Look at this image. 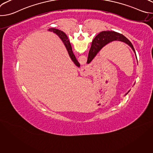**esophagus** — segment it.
<instances>
[{
  "label": "esophagus",
  "instance_id": "esophagus-1",
  "mask_svg": "<svg viewBox=\"0 0 153 153\" xmlns=\"http://www.w3.org/2000/svg\"><path fill=\"white\" fill-rule=\"evenodd\" d=\"M82 70H83V73L84 75H85V76H88L90 72V69L87 67H84Z\"/></svg>",
  "mask_w": 153,
  "mask_h": 153
}]
</instances>
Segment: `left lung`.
I'll return each mask as SVG.
<instances>
[{"label": "left lung", "instance_id": "8db88e82", "mask_svg": "<svg viewBox=\"0 0 153 153\" xmlns=\"http://www.w3.org/2000/svg\"><path fill=\"white\" fill-rule=\"evenodd\" d=\"M113 41H120L126 43V44H127L131 48V49L135 53V55L136 57V52L132 45V43H131V42L126 37H125L123 35L119 33H117L115 31H107L100 32L95 37V38L93 40L91 43V47L90 48V50L88 53V60H87L86 63L88 64L91 63V62L96 56L97 53L105 45H106L107 44H108V43H110ZM136 59H137V57H136Z\"/></svg>", "mask_w": 153, "mask_h": 153}]
</instances>
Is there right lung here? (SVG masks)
<instances>
[{"label": "right lung", "instance_id": "obj_1", "mask_svg": "<svg viewBox=\"0 0 153 153\" xmlns=\"http://www.w3.org/2000/svg\"><path fill=\"white\" fill-rule=\"evenodd\" d=\"M48 31H51V32H53L54 33L56 34L59 37V38L62 40V41L63 42V44L65 45V47H66L67 51H68V54L71 58V59L72 60V61L74 63V64L76 65L77 67H80V63H79V62L77 60L74 54H73V50H72V47H71V45L70 44V42L68 40V38L67 37V36L66 35V34H65V33H63V31L58 30V29H56V28H49L48 30Z\"/></svg>", "mask_w": 153, "mask_h": 153}]
</instances>
